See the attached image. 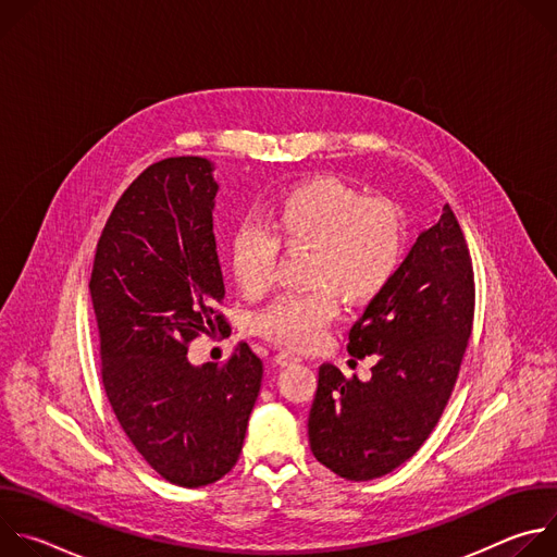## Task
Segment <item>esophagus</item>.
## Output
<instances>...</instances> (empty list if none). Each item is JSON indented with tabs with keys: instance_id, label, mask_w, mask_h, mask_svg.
Listing matches in <instances>:
<instances>
[{
	"instance_id": "esophagus-1",
	"label": "esophagus",
	"mask_w": 557,
	"mask_h": 557,
	"mask_svg": "<svg viewBox=\"0 0 557 557\" xmlns=\"http://www.w3.org/2000/svg\"><path fill=\"white\" fill-rule=\"evenodd\" d=\"M297 361H301V359H299V355H295L293 350H280V352L275 355V363H277V366H288V363H297Z\"/></svg>"
}]
</instances>
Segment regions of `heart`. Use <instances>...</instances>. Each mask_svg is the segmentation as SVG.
<instances>
[{
	"instance_id": "heart-1",
	"label": "heart",
	"mask_w": 557,
	"mask_h": 557,
	"mask_svg": "<svg viewBox=\"0 0 557 557\" xmlns=\"http://www.w3.org/2000/svg\"><path fill=\"white\" fill-rule=\"evenodd\" d=\"M404 215L392 202L366 198L339 178H312L282 196L267 211V228L245 224L228 243L235 284L249 297L262 295L275 273L280 247L308 249L306 290L277 295L253 317L262 337L290 346L320 344L339 312L335 292L348 304L379 295L401 264Z\"/></svg>"
}]
</instances>
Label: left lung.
Returning <instances> with one entry per match:
<instances>
[{"instance_id": "8db88e82", "label": "left lung", "mask_w": 557, "mask_h": 557, "mask_svg": "<svg viewBox=\"0 0 557 557\" xmlns=\"http://www.w3.org/2000/svg\"><path fill=\"white\" fill-rule=\"evenodd\" d=\"M473 301L471 256L445 205L348 333L352 357L374 355L372 376L320 366L308 414L314 458L346 481L379 479L412 458L451 396Z\"/></svg>"}]
</instances>
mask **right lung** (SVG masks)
<instances>
[{
    "mask_svg": "<svg viewBox=\"0 0 557 557\" xmlns=\"http://www.w3.org/2000/svg\"><path fill=\"white\" fill-rule=\"evenodd\" d=\"M215 194L207 158L149 165L112 209L90 277L108 401L147 465L189 490L240 458L264 372L245 342L224 366L187 359L200 333L228 329Z\"/></svg>",
    "mask_w": 557,
    "mask_h": 557,
    "instance_id": "right-lung-1",
    "label": "right lung"
}]
</instances>
